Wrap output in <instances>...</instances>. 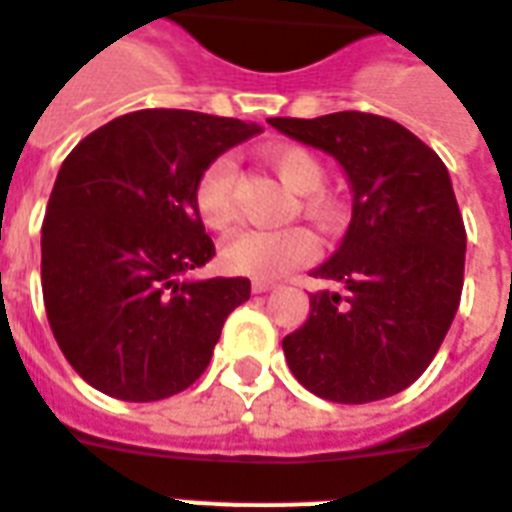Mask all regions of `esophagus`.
<instances>
[{
	"instance_id": "esophagus-1",
	"label": "esophagus",
	"mask_w": 512,
	"mask_h": 512,
	"mask_svg": "<svg viewBox=\"0 0 512 512\" xmlns=\"http://www.w3.org/2000/svg\"><path fill=\"white\" fill-rule=\"evenodd\" d=\"M252 290H255V293H271V290H276V285L274 282H266V279H255V282H252Z\"/></svg>"
}]
</instances>
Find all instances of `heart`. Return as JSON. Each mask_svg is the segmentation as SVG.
<instances>
[{
	"label": "heart",
	"instance_id": "heart-1",
	"mask_svg": "<svg viewBox=\"0 0 512 512\" xmlns=\"http://www.w3.org/2000/svg\"><path fill=\"white\" fill-rule=\"evenodd\" d=\"M271 168L287 187L301 195V211L323 230H336L344 222V203L339 195L323 189L325 162L304 146H282L268 154ZM195 211L208 227H227L238 214V170L230 157L208 162L195 181ZM317 257V238L306 227L260 230L246 227L222 244V263L227 271L252 279H279Z\"/></svg>",
	"mask_w": 512,
	"mask_h": 512
}]
</instances>
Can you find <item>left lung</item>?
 <instances>
[{"label":"left lung","mask_w":512,"mask_h":512,"mask_svg":"<svg viewBox=\"0 0 512 512\" xmlns=\"http://www.w3.org/2000/svg\"><path fill=\"white\" fill-rule=\"evenodd\" d=\"M268 124L328 151L352 187L347 236L314 268L331 287L309 295V320L285 336L287 366L320 399H388L426 372L461 301L467 230L448 168L374 113Z\"/></svg>","instance_id":"8db88e82"}]
</instances>
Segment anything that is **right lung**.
<instances>
[{"instance_id":"add662e5","label":"right lung","mask_w":512,"mask_h":512,"mask_svg":"<svg viewBox=\"0 0 512 512\" xmlns=\"http://www.w3.org/2000/svg\"><path fill=\"white\" fill-rule=\"evenodd\" d=\"M257 124L149 108L102 124L56 176L43 219V301L75 372L121 401H160L206 372L249 279H184L214 241L195 211L208 162Z\"/></svg>"}]
</instances>
